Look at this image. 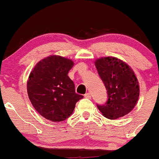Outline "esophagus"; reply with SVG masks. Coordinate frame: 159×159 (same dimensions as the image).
<instances>
[{"label": "esophagus", "mask_w": 159, "mask_h": 159, "mask_svg": "<svg viewBox=\"0 0 159 159\" xmlns=\"http://www.w3.org/2000/svg\"><path fill=\"white\" fill-rule=\"evenodd\" d=\"M84 97H85L86 98H91V94H90V93H85V94H84Z\"/></svg>", "instance_id": "34e87169"}]
</instances>
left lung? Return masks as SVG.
<instances>
[{
	"instance_id": "left-lung-1",
	"label": "left lung",
	"mask_w": 159,
	"mask_h": 159,
	"mask_svg": "<svg viewBox=\"0 0 159 159\" xmlns=\"http://www.w3.org/2000/svg\"><path fill=\"white\" fill-rule=\"evenodd\" d=\"M95 66L107 90V102L98 105L105 117L115 120L127 115L139 96V81L133 70L116 57H106L95 61Z\"/></svg>"
}]
</instances>
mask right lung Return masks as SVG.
<instances>
[{
    "instance_id": "obj_1",
    "label": "right lung",
    "mask_w": 159,
    "mask_h": 159,
    "mask_svg": "<svg viewBox=\"0 0 159 159\" xmlns=\"http://www.w3.org/2000/svg\"><path fill=\"white\" fill-rule=\"evenodd\" d=\"M72 60L52 55L39 61L29 74L27 82L29 98L38 112L47 120L63 121L73 113L82 95L76 93L68 72Z\"/></svg>"
}]
</instances>
